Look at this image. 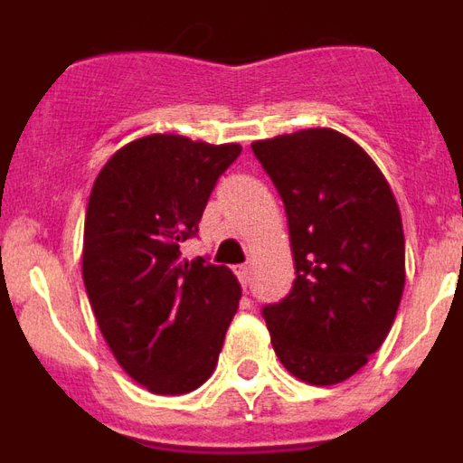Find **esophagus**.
Returning a JSON list of instances; mask_svg holds the SVG:
<instances>
[{"instance_id":"obj_1","label":"esophagus","mask_w":463,"mask_h":463,"mask_svg":"<svg viewBox=\"0 0 463 463\" xmlns=\"http://www.w3.org/2000/svg\"><path fill=\"white\" fill-rule=\"evenodd\" d=\"M234 273L236 278L241 280V285H248V278H250V269H248V264H239V267H234Z\"/></svg>"}]
</instances>
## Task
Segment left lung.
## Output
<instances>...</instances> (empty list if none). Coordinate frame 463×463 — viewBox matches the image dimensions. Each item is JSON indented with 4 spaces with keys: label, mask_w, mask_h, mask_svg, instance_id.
<instances>
[{
    "label": "left lung",
    "mask_w": 463,
    "mask_h": 463,
    "mask_svg": "<svg viewBox=\"0 0 463 463\" xmlns=\"http://www.w3.org/2000/svg\"><path fill=\"white\" fill-rule=\"evenodd\" d=\"M289 224L297 278L261 315L282 366L308 384L357 373L383 345L406 282L396 199L373 159L334 129L252 143Z\"/></svg>",
    "instance_id": "1"
}]
</instances>
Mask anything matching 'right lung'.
Here are the masks:
<instances>
[{
    "label": "right lung",
    "instance_id": "obj_1",
    "mask_svg": "<svg viewBox=\"0 0 463 463\" xmlns=\"http://www.w3.org/2000/svg\"><path fill=\"white\" fill-rule=\"evenodd\" d=\"M239 155V143L150 134L118 150L94 181L85 292L113 357L155 394H187L211 378L239 308L234 273L181 255Z\"/></svg>",
    "mask_w": 463,
    "mask_h": 463
}]
</instances>
